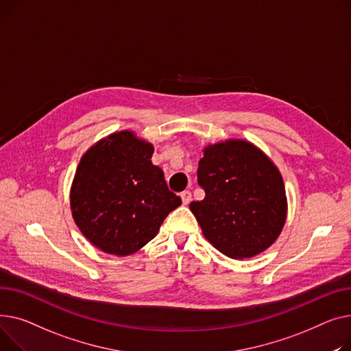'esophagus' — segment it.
Returning a JSON list of instances; mask_svg holds the SVG:
<instances>
[{"instance_id": "obj_1", "label": "esophagus", "mask_w": 351, "mask_h": 351, "mask_svg": "<svg viewBox=\"0 0 351 351\" xmlns=\"http://www.w3.org/2000/svg\"><path fill=\"white\" fill-rule=\"evenodd\" d=\"M181 197V201H182V205H189L191 202V193L190 191H182L180 194Z\"/></svg>"}]
</instances>
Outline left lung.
<instances>
[{"label": "left lung", "mask_w": 351, "mask_h": 351, "mask_svg": "<svg viewBox=\"0 0 351 351\" xmlns=\"http://www.w3.org/2000/svg\"><path fill=\"white\" fill-rule=\"evenodd\" d=\"M197 176L205 197L193 201L190 210L215 250L246 259L278 239L287 215L285 184L275 162L254 143L208 144Z\"/></svg>", "instance_id": "1"}]
</instances>
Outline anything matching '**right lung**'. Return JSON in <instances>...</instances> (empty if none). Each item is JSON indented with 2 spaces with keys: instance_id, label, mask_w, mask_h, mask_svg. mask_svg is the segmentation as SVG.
Listing matches in <instances>:
<instances>
[{
  "instance_id": "right-lung-1",
  "label": "right lung",
  "mask_w": 351,
  "mask_h": 351,
  "mask_svg": "<svg viewBox=\"0 0 351 351\" xmlns=\"http://www.w3.org/2000/svg\"><path fill=\"white\" fill-rule=\"evenodd\" d=\"M153 144L132 130L114 132L82 156L71 185V211L84 237L114 256L137 252L181 205L152 162Z\"/></svg>"
}]
</instances>
